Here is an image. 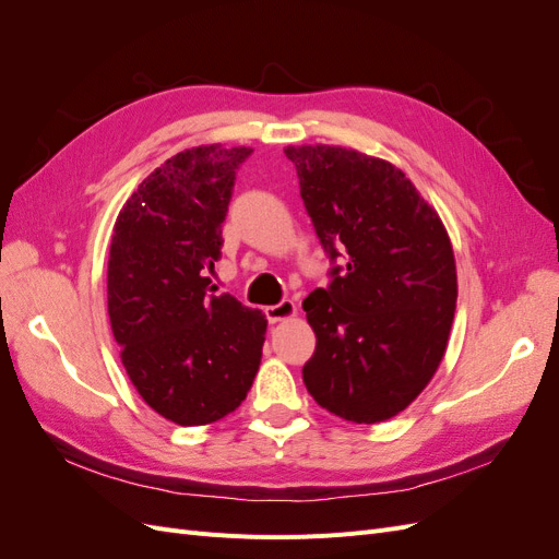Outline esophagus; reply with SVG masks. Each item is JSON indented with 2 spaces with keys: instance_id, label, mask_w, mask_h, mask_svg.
<instances>
[{
  "instance_id": "esophagus-1",
  "label": "esophagus",
  "mask_w": 559,
  "mask_h": 559,
  "mask_svg": "<svg viewBox=\"0 0 559 559\" xmlns=\"http://www.w3.org/2000/svg\"><path fill=\"white\" fill-rule=\"evenodd\" d=\"M263 312H265L270 324H277V321H282V319L296 317V306H294V300H282V302H277V306H267Z\"/></svg>"
}]
</instances>
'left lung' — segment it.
Masks as SVG:
<instances>
[{
    "instance_id": "obj_1",
    "label": "left lung",
    "mask_w": 559,
    "mask_h": 559,
    "mask_svg": "<svg viewBox=\"0 0 559 559\" xmlns=\"http://www.w3.org/2000/svg\"><path fill=\"white\" fill-rule=\"evenodd\" d=\"M284 154L333 263L326 289L302 302L317 335L302 382L321 408L376 425L408 408L445 354L456 302L448 230L392 163L329 144Z\"/></svg>"
}]
</instances>
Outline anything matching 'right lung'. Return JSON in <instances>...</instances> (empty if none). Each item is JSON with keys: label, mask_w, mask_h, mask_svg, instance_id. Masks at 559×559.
Instances as JSON below:
<instances>
[{"label": "right lung", "mask_w": 559, "mask_h": 559, "mask_svg": "<svg viewBox=\"0 0 559 559\" xmlns=\"http://www.w3.org/2000/svg\"><path fill=\"white\" fill-rule=\"evenodd\" d=\"M249 146H193L167 158L116 218L107 300L130 382L165 419L200 427L245 401L267 321L210 292L222 224Z\"/></svg>", "instance_id": "right-lung-1"}]
</instances>
